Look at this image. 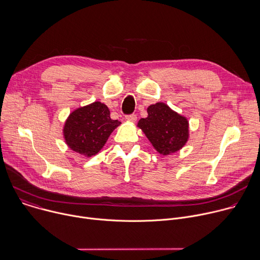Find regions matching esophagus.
Returning <instances> with one entry per match:
<instances>
[{"instance_id":"obj_1","label":"esophagus","mask_w":260,"mask_h":260,"mask_svg":"<svg viewBox=\"0 0 260 260\" xmlns=\"http://www.w3.org/2000/svg\"><path fill=\"white\" fill-rule=\"evenodd\" d=\"M125 118H126V120H128L131 122H135L137 120V115L136 114H128V115L125 116Z\"/></svg>"}]
</instances>
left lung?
Listing matches in <instances>:
<instances>
[{"label": "left lung", "mask_w": 260, "mask_h": 260, "mask_svg": "<svg viewBox=\"0 0 260 260\" xmlns=\"http://www.w3.org/2000/svg\"><path fill=\"white\" fill-rule=\"evenodd\" d=\"M148 117L141 118L138 126L155 149L164 155L174 153L185 145L188 139V121L174 112L164 103L151 105L147 109Z\"/></svg>", "instance_id": "left-lung-1"}]
</instances>
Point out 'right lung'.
Segmentation results:
<instances>
[{
  "instance_id": "1",
  "label": "right lung",
  "mask_w": 260,
  "mask_h": 260,
  "mask_svg": "<svg viewBox=\"0 0 260 260\" xmlns=\"http://www.w3.org/2000/svg\"><path fill=\"white\" fill-rule=\"evenodd\" d=\"M121 122L110 118L108 107L94 102L70 114L63 135L72 150L85 156L96 154Z\"/></svg>"
}]
</instances>
